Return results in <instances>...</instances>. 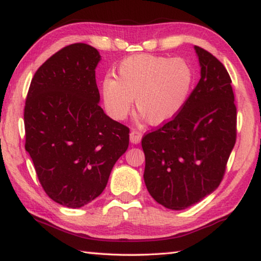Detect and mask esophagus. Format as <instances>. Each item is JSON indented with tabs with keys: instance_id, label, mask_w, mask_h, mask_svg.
Segmentation results:
<instances>
[{
	"instance_id": "1",
	"label": "esophagus",
	"mask_w": 261,
	"mask_h": 261,
	"mask_svg": "<svg viewBox=\"0 0 261 261\" xmlns=\"http://www.w3.org/2000/svg\"><path fill=\"white\" fill-rule=\"evenodd\" d=\"M141 137H143V135H141V132L138 130H132L130 132V141L132 144H139Z\"/></svg>"
}]
</instances>
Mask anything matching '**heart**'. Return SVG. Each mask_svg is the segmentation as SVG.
I'll return each instance as SVG.
<instances>
[{
    "mask_svg": "<svg viewBox=\"0 0 261 261\" xmlns=\"http://www.w3.org/2000/svg\"><path fill=\"white\" fill-rule=\"evenodd\" d=\"M193 85L192 69L183 59L138 54L121 62L116 79L101 86L105 107L114 120L126 118L134 103L149 124L161 125L177 116Z\"/></svg>",
    "mask_w": 261,
    "mask_h": 261,
    "instance_id": "1",
    "label": "heart"
}]
</instances>
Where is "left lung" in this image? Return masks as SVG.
<instances>
[{"instance_id": "8db88e82", "label": "left lung", "mask_w": 261, "mask_h": 261, "mask_svg": "<svg viewBox=\"0 0 261 261\" xmlns=\"http://www.w3.org/2000/svg\"><path fill=\"white\" fill-rule=\"evenodd\" d=\"M200 79L177 116L145 135L144 180L154 200L180 211L208 196L223 178L236 143V106L223 64L194 46Z\"/></svg>"}]
</instances>
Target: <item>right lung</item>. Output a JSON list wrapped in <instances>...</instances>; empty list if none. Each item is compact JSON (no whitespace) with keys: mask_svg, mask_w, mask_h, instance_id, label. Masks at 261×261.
<instances>
[{"mask_svg":"<svg viewBox=\"0 0 261 261\" xmlns=\"http://www.w3.org/2000/svg\"><path fill=\"white\" fill-rule=\"evenodd\" d=\"M99 51L62 48L37 70L24 109L25 149L48 197L79 208L99 197L129 146V127L100 107Z\"/></svg>","mask_w":261,"mask_h":261,"instance_id":"1","label":"right lung"}]
</instances>
